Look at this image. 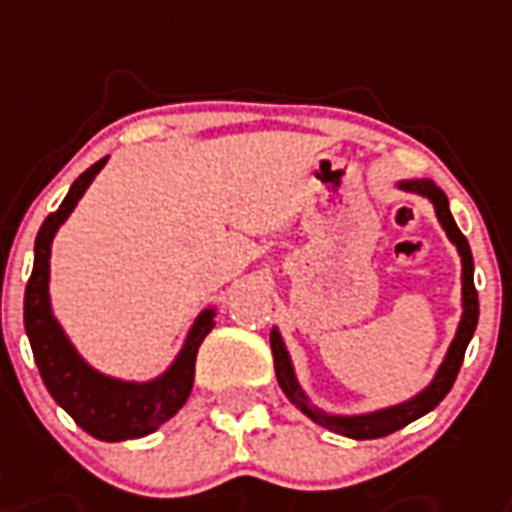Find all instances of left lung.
<instances>
[{
    "label": "left lung",
    "instance_id": "left-lung-1",
    "mask_svg": "<svg viewBox=\"0 0 512 512\" xmlns=\"http://www.w3.org/2000/svg\"><path fill=\"white\" fill-rule=\"evenodd\" d=\"M398 188L401 191L417 193V196H425V199L433 204L436 209V217L441 228L446 231L449 241H452L457 252H460L462 260V316L460 324H457V332H454V340L446 350L444 361L438 366V372L433 374V380L425 385V388L412 396L409 401H401V404L385 406V409H377V412H366V414H329L319 406L311 404V398L305 396V390L300 388L297 382L295 366H292V358H289V350L281 340L279 329H271V350H273V366H276V380H279L281 390L287 393V398L292 404L305 414L311 417L316 425L321 428L332 430V433H340V436L356 438V441H366V438H382L396 433L404 425L414 422L422 414L433 412L444 396L452 390L454 380H457V372H460L462 358H465V348H468L470 337L476 332L478 324V292L476 284H473V255H470V244L468 239L462 236V231L454 223L452 212H449V199L446 193L438 188L433 180L428 177H420V180H398Z\"/></svg>",
    "mask_w": 512,
    "mask_h": 512
}]
</instances>
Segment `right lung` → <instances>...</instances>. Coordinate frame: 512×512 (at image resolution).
<instances>
[{
    "mask_svg": "<svg viewBox=\"0 0 512 512\" xmlns=\"http://www.w3.org/2000/svg\"><path fill=\"white\" fill-rule=\"evenodd\" d=\"M106 162L108 159H100L90 170L76 177L63 204L52 215H47L36 233L34 271H31L26 297H23V324H26V335L34 350L39 374L58 406H63L74 417L76 425L87 430L90 436L100 441H127V438L154 433L183 409L191 396L199 345L215 327V308H204L196 316L175 361L159 377L146 382L119 380V377L98 372L95 366L84 361L82 353L74 348V342L68 340L50 303L52 239Z\"/></svg>",
    "mask_w": 512,
    "mask_h": 512,
    "instance_id": "1",
    "label": "right lung"
}]
</instances>
